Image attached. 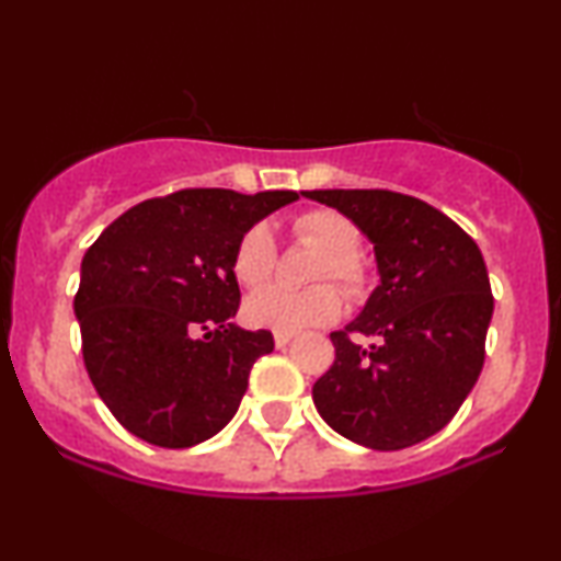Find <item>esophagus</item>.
Instances as JSON below:
<instances>
[{"instance_id":"obj_1","label":"esophagus","mask_w":561,"mask_h":561,"mask_svg":"<svg viewBox=\"0 0 561 561\" xmlns=\"http://www.w3.org/2000/svg\"><path fill=\"white\" fill-rule=\"evenodd\" d=\"M293 337H295V332H274V343H276V347L289 345V343H293Z\"/></svg>"}]
</instances>
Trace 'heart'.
Here are the masks:
<instances>
[{"instance_id": "1", "label": "heart", "mask_w": 561, "mask_h": 561, "mask_svg": "<svg viewBox=\"0 0 561 561\" xmlns=\"http://www.w3.org/2000/svg\"><path fill=\"white\" fill-rule=\"evenodd\" d=\"M295 240L319 250L321 259L313 268L317 282H337L351 298H364L369 289V268L358 255L362 229L353 218L332 208H313L293 221ZM276 240L266 224H253L242 231L231 255V272L242 287H259L272 279L276 268ZM343 295L332 285L311 289H287L279 285L263 287L244 300L242 313L250 327L274 332H300L308 327L332 324L343 313Z\"/></svg>"}]
</instances>
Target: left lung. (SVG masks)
<instances>
[{"instance_id": "obj_1", "label": "left lung", "mask_w": 561, "mask_h": 561, "mask_svg": "<svg viewBox=\"0 0 561 561\" xmlns=\"http://www.w3.org/2000/svg\"><path fill=\"white\" fill-rule=\"evenodd\" d=\"M302 195L353 218L375 242L379 268L362 317L330 334L334 364L313 385L321 420L375 450L427 440L454 420L485 362L493 293L480 248L446 214L401 192Z\"/></svg>"}]
</instances>
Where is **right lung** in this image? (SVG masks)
<instances>
[{
    "instance_id": "right-lung-1",
    "label": "right lung",
    "mask_w": 561,
    "mask_h": 561,
    "mask_svg": "<svg viewBox=\"0 0 561 561\" xmlns=\"http://www.w3.org/2000/svg\"><path fill=\"white\" fill-rule=\"evenodd\" d=\"M298 192L179 190L128 208L81 261L73 311L96 396L131 435L190 448L229 424L268 330L231 324L242 231Z\"/></svg>"
}]
</instances>
